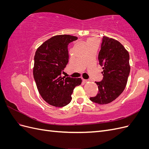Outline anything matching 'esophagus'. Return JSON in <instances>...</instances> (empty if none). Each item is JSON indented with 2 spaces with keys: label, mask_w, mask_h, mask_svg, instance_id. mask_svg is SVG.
I'll return each mask as SVG.
<instances>
[{
  "label": "esophagus",
  "mask_w": 149,
  "mask_h": 149,
  "mask_svg": "<svg viewBox=\"0 0 149 149\" xmlns=\"http://www.w3.org/2000/svg\"><path fill=\"white\" fill-rule=\"evenodd\" d=\"M83 81L84 83H86V82L88 81V80H87V79H83Z\"/></svg>",
  "instance_id": "esophagus-1"
}]
</instances>
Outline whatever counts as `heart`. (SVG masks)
Here are the masks:
<instances>
[{
  "label": "heart",
  "mask_w": 149,
  "mask_h": 149,
  "mask_svg": "<svg viewBox=\"0 0 149 149\" xmlns=\"http://www.w3.org/2000/svg\"><path fill=\"white\" fill-rule=\"evenodd\" d=\"M91 40H93V39H89V40H88V42H89V41H91Z\"/></svg>",
  "instance_id": "b5f03b06"
}]
</instances>
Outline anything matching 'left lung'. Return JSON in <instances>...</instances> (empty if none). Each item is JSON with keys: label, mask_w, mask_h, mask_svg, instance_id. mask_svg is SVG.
<instances>
[{"label": "left lung", "mask_w": 149, "mask_h": 149, "mask_svg": "<svg viewBox=\"0 0 149 149\" xmlns=\"http://www.w3.org/2000/svg\"><path fill=\"white\" fill-rule=\"evenodd\" d=\"M100 65L102 66V79L96 81L99 91L91 101L106 104L115 100L123 92L130 73L129 54L118 40L104 36L99 52Z\"/></svg>", "instance_id": "left-lung-1"}]
</instances>
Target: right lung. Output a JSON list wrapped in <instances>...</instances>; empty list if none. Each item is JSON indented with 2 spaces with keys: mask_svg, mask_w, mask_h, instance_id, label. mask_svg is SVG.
Listing matches in <instances>:
<instances>
[{
  "mask_svg": "<svg viewBox=\"0 0 149 149\" xmlns=\"http://www.w3.org/2000/svg\"><path fill=\"white\" fill-rule=\"evenodd\" d=\"M77 39L69 35L54 36L35 52L34 79L40 94L52 106L63 107L68 104L74 88L81 84V78L61 76L69 61L68 46Z\"/></svg>",
  "mask_w": 149,
  "mask_h": 149,
  "instance_id": "right-lung-1",
  "label": "right lung"
}]
</instances>
